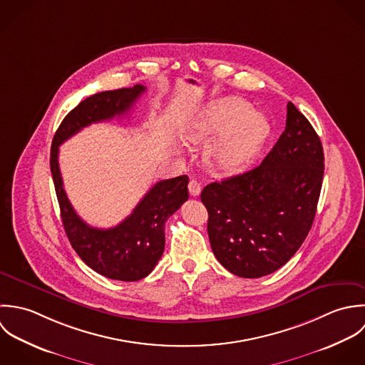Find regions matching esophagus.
<instances>
[{"mask_svg": "<svg viewBox=\"0 0 365 365\" xmlns=\"http://www.w3.org/2000/svg\"><path fill=\"white\" fill-rule=\"evenodd\" d=\"M200 190H202L200 183L197 180H195V179H190V182H189V193H190V196H193V197L199 196Z\"/></svg>", "mask_w": 365, "mask_h": 365, "instance_id": "34e87169", "label": "esophagus"}]
</instances>
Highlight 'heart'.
Returning <instances> with one entry per match:
<instances>
[{"instance_id": "heart-1", "label": "heart", "mask_w": 365, "mask_h": 365, "mask_svg": "<svg viewBox=\"0 0 365 365\" xmlns=\"http://www.w3.org/2000/svg\"><path fill=\"white\" fill-rule=\"evenodd\" d=\"M268 134L267 118L248 110V104L235 97L212 103L189 130V137L196 143H207L220 135L206 155L215 169L225 173L238 172L248 165Z\"/></svg>"}]
</instances>
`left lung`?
I'll use <instances>...</instances> for the list:
<instances>
[{
	"label": "left lung",
	"mask_w": 365,
	"mask_h": 365,
	"mask_svg": "<svg viewBox=\"0 0 365 365\" xmlns=\"http://www.w3.org/2000/svg\"><path fill=\"white\" fill-rule=\"evenodd\" d=\"M323 173L320 138L289 101L287 128L261 165L202 190L220 264L241 278L284 267L312 228Z\"/></svg>",
	"instance_id": "8db88e82"
}]
</instances>
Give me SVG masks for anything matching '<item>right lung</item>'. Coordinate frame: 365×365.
<instances>
[{
	"label": "right lung",
	"mask_w": 365,
	"mask_h": 365,
	"mask_svg": "<svg viewBox=\"0 0 365 365\" xmlns=\"http://www.w3.org/2000/svg\"><path fill=\"white\" fill-rule=\"evenodd\" d=\"M143 84L97 93L83 100L63 118L51 148V170L66 235L81 261L97 274L117 281L145 278L165 248V222L189 199L186 175L153 185L133 213L107 230L84 222L74 212L59 169V145L81 128L123 115L145 91Z\"/></svg>",
	"instance_id": "1"
}]
</instances>
